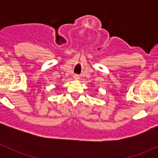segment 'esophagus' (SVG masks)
Masks as SVG:
<instances>
[{
	"label": "esophagus",
	"instance_id": "1",
	"mask_svg": "<svg viewBox=\"0 0 158 158\" xmlns=\"http://www.w3.org/2000/svg\"><path fill=\"white\" fill-rule=\"evenodd\" d=\"M73 77H74V79H76V80H78V79H79V75H77V74H76V75H74V76H73Z\"/></svg>",
	"mask_w": 158,
	"mask_h": 158
}]
</instances>
